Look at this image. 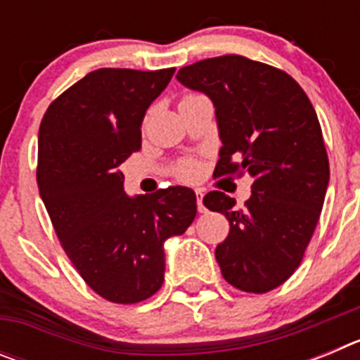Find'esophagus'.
I'll use <instances>...</instances> for the list:
<instances>
[{"mask_svg": "<svg viewBox=\"0 0 360 360\" xmlns=\"http://www.w3.org/2000/svg\"><path fill=\"white\" fill-rule=\"evenodd\" d=\"M196 203H198V211L205 212V207H203V193L200 189H196Z\"/></svg>", "mask_w": 360, "mask_h": 360, "instance_id": "1", "label": "esophagus"}]
</instances>
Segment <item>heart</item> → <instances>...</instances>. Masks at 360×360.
I'll use <instances>...</instances> for the list:
<instances>
[{"label":"heart","mask_w":360,"mask_h":360,"mask_svg":"<svg viewBox=\"0 0 360 360\" xmlns=\"http://www.w3.org/2000/svg\"><path fill=\"white\" fill-rule=\"evenodd\" d=\"M191 171H193V167H191V165H184V167H182V171H180V173H182L184 176H189V174H191Z\"/></svg>","instance_id":"b5f03b06"}]
</instances>
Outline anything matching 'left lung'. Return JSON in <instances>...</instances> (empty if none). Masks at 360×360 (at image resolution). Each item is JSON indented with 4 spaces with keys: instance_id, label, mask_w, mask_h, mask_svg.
I'll use <instances>...</instances> for the list:
<instances>
[{
    "instance_id": "obj_1",
    "label": "left lung",
    "mask_w": 360,
    "mask_h": 360,
    "mask_svg": "<svg viewBox=\"0 0 360 360\" xmlns=\"http://www.w3.org/2000/svg\"><path fill=\"white\" fill-rule=\"evenodd\" d=\"M176 79L214 104L221 141L214 173L252 178L243 209L219 191L203 198L231 224L216 247L221 276L243 292L274 290L303 259L328 189L316 110L288 73L243 56L203 59L178 70Z\"/></svg>"
}]
</instances>
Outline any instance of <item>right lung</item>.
<instances>
[{"label": "right lung", "mask_w": 360, "mask_h": 360, "mask_svg": "<svg viewBox=\"0 0 360 360\" xmlns=\"http://www.w3.org/2000/svg\"><path fill=\"white\" fill-rule=\"evenodd\" d=\"M173 73L98 68L59 95L41 120V200L70 262L111 303H139L158 292L164 243L196 216L193 189L129 196L119 169L141 149L146 111Z\"/></svg>", "instance_id": "obj_1"}]
</instances>
